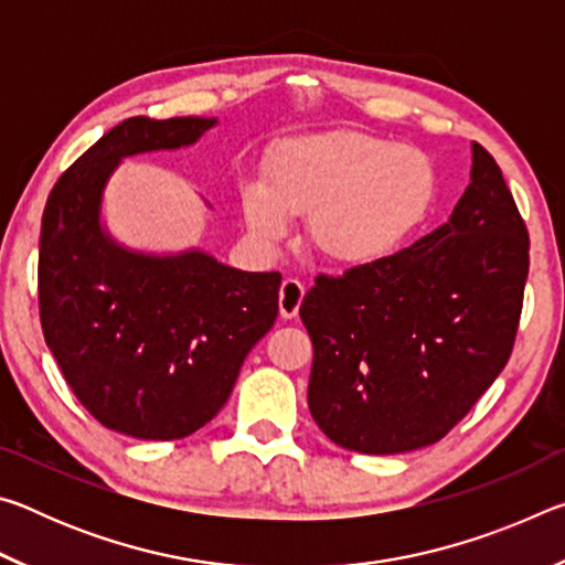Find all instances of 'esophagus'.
<instances>
[{
	"mask_svg": "<svg viewBox=\"0 0 565 565\" xmlns=\"http://www.w3.org/2000/svg\"><path fill=\"white\" fill-rule=\"evenodd\" d=\"M303 284L299 279H286L279 291V311L284 319H294L299 313V306L303 301Z\"/></svg>",
	"mask_w": 565,
	"mask_h": 565,
	"instance_id": "esophagus-1",
	"label": "esophagus"
}]
</instances>
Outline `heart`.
<instances>
[{
	"label": "heart",
	"mask_w": 565,
	"mask_h": 565,
	"mask_svg": "<svg viewBox=\"0 0 565 565\" xmlns=\"http://www.w3.org/2000/svg\"><path fill=\"white\" fill-rule=\"evenodd\" d=\"M436 189V167L420 149L331 131L276 149L264 184H248L242 204L264 242H279L289 216L309 214L317 252L343 266H369L398 252L426 222Z\"/></svg>",
	"instance_id": "heart-1"
}]
</instances>
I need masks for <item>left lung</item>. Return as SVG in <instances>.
<instances>
[{
  "mask_svg": "<svg viewBox=\"0 0 565 565\" xmlns=\"http://www.w3.org/2000/svg\"><path fill=\"white\" fill-rule=\"evenodd\" d=\"M529 246L499 164L473 141L448 224L376 264L319 274L299 317L321 431L374 456L441 441L511 359Z\"/></svg>",
  "mask_w": 565,
  "mask_h": 565,
  "instance_id": "obj_1",
  "label": "left lung"
}]
</instances>
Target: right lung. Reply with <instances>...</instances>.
<instances>
[{
    "mask_svg": "<svg viewBox=\"0 0 565 565\" xmlns=\"http://www.w3.org/2000/svg\"><path fill=\"white\" fill-rule=\"evenodd\" d=\"M214 124L124 119L64 171L42 214L46 347L102 426L145 441L209 424L279 313V271H238L202 252L137 254L99 224L102 191L124 157L194 145Z\"/></svg>",
    "mask_w": 565,
    "mask_h": 565,
    "instance_id": "obj_1",
    "label": "right lung"
}]
</instances>
